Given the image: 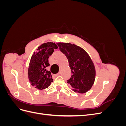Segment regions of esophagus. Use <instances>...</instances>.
Listing matches in <instances>:
<instances>
[{
    "label": "esophagus",
    "instance_id": "34e87169",
    "mask_svg": "<svg viewBox=\"0 0 126 126\" xmlns=\"http://www.w3.org/2000/svg\"><path fill=\"white\" fill-rule=\"evenodd\" d=\"M60 72H59V73L56 74V75H55V76H59V75H60Z\"/></svg>",
    "mask_w": 126,
    "mask_h": 126
}]
</instances>
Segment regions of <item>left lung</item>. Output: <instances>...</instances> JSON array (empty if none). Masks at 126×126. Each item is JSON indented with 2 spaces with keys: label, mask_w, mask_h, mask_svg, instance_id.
I'll return each mask as SVG.
<instances>
[{
  "label": "left lung",
  "mask_w": 126,
  "mask_h": 126,
  "mask_svg": "<svg viewBox=\"0 0 126 126\" xmlns=\"http://www.w3.org/2000/svg\"><path fill=\"white\" fill-rule=\"evenodd\" d=\"M59 49L66 55L71 71L67 83L76 93L84 94L94 85L96 69L88 53L81 47L70 43H58Z\"/></svg>",
  "instance_id": "left-lung-1"
}]
</instances>
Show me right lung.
<instances>
[{"label":"right lung","mask_w":126,"mask_h":126,"mask_svg":"<svg viewBox=\"0 0 126 126\" xmlns=\"http://www.w3.org/2000/svg\"><path fill=\"white\" fill-rule=\"evenodd\" d=\"M58 48L55 43L48 42L41 45L34 52L30 60L28 69L29 82L35 88L43 90L48 88L53 81L50 71L46 68L50 64L48 62L54 49Z\"/></svg>","instance_id":"add662e5"}]
</instances>
